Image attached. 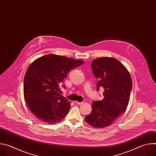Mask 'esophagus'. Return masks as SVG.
Here are the masks:
<instances>
[{"instance_id":"1","label":"esophagus","mask_w":156,"mask_h":156,"mask_svg":"<svg viewBox=\"0 0 156 156\" xmlns=\"http://www.w3.org/2000/svg\"><path fill=\"white\" fill-rule=\"evenodd\" d=\"M75 103H76L77 104H78V105H81V104H83V103H84V102H78V101H75Z\"/></svg>"}]
</instances>
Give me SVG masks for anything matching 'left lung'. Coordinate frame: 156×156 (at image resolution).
Instances as JSON below:
<instances>
[{
  "instance_id": "1",
  "label": "left lung",
  "mask_w": 156,
  "mask_h": 156,
  "mask_svg": "<svg viewBox=\"0 0 156 156\" xmlns=\"http://www.w3.org/2000/svg\"><path fill=\"white\" fill-rule=\"evenodd\" d=\"M92 71L99 78L98 89L103 87L104 98L94 101L92 111L85 121L91 126L102 128L112 125L126 110L132 88V80L125 66L117 59L100 57L93 60Z\"/></svg>"
}]
</instances>
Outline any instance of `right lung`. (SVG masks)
Returning <instances> with one entry per match:
<instances>
[{
  "mask_svg": "<svg viewBox=\"0 0 156 156\" xmlns=\"http://www.w3.org/2000/svg\"><path fill=\"white\" fill-rule=\"evenodd\" d=\"M83 63L81 60L48 54L37 58L29 66L24 78V98L38 119L52 125L65 117L70 102L60 95L59 85L71 70Z\"/></svg>",
  "mask_w": 156,
  "mask_h": 156,
  "instance_id": "right-lung-1",
  "label": "right lung"
}]
</instances>
